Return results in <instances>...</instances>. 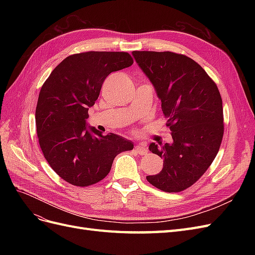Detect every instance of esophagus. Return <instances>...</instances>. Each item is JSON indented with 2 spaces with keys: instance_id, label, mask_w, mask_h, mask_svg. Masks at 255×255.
Listing matches in <instances>:
<instances>
[{
  "instance_id": "34e87169",
  "label": "esophagus",
  "mask_w": 255,
  "mask_h": 255,
  "mask_svg": "<svg viewBox=\"0 0 255 255\" xmlns=\"http://www.w3.org/2000/svg\"><path fill=\"white\" fill-rule=\"evenodd\" d=\"M135 151L138 154H140V155H144V154H146V152H148V150H146V148H145V144L143 142L137 143L135 145Z\"/></svg>"
}]
</instances>
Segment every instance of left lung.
Masks as SVG:
<instances>
[{"label":"left lung","instance_id":"left-lung-1","mask_svg":"<svg viewBox=\"0 0 255 255\" xmlns=\"http://www.w3.org/2000/svg\"><path fill=\"white\" fill-rule=\"evenodd\" d=\"M132 55L161 101L172 143L151 142L164 160L161 171L148 175L153 186L179 192L196 183L211 166L223 136L220 92L204 69L172 52L134 51Z\"/></svg>","mask_w":255,"mask_h":255}]
</instances>
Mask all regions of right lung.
Here are the masks:
<instances>
[{"label":"right lung","instance_id":"1","mask_svg":"<svg viewBox=\"0 0 255 255\" xmlns=\"http://www.w3.org/2000/svg\"><path fill=\"white\" fill-rule=\"evenodd\" d=\"M127 52H85L68 56L41 87L36 107L40 148L51 168L75 186H89L109 174L114 158L133 142L88 126L104 80L133 65Z\"/></svg>","mask_w":255,"mask_h":255}]
</instances>
